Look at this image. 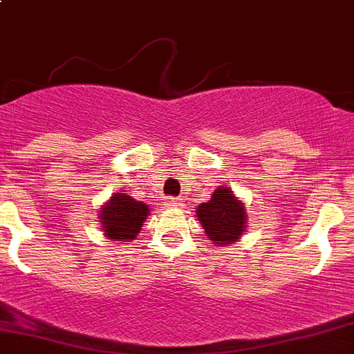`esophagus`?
I'll return each mask as SVG.
<instances>
[{"label":"esophagus","mask_w":354,"mask_h":354,"mask_svg":"<svg viewBox=\"0 0 354 354\" xmlns=\"http://www.w3.org/2000/svg\"><path fill=\"white\" fill-rule=\"evenodd\" d=\"M165 205L169 206V208H183V201H181L180 197H171Z\"/></svg>","instance_id":"34e87169"}]
</instances>
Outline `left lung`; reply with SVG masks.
Wrapping results in <instances>:
<instances>
[{
    "mask_svg": "<svg viewBox=\"0 0 354 354\" xmlns=\"http://www.w3.org/2000/svg\"><path fill=\"white\" fill-rule=\"evenodd\" d=\"M197 218L209 240L216 245H229L241 236L247 215L243 203L234 197L232 190L218 187L208 203L197 206Z\"/></svg>",
    "mask_w": 354,
    "mask_h": 354,
    "instance_id": "left-lung-1",
    "label": "left lung"
}]
</instances>
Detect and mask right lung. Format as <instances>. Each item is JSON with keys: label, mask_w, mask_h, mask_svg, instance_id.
Listing matches in <instances>:
<instances>
[{"label": "right lung", "mask_w": 354, "mask_h": 354, "mask_svg": "<svg viewBox=\"0 0 354 354\" xmlns=\"http://www.w3.org/2000/svg\"><path fill=\"white\" fill-rule=\"evenodd\" d=\"M148 212V206L141 201L132 199L129 194H116L100 209L102 227L111 240H133L141 231Z\"/></svg>", "instance_id": "right-lung-1"}]
</instances>
